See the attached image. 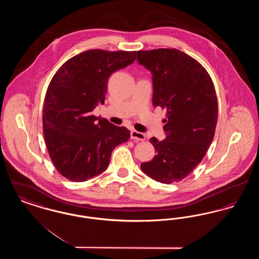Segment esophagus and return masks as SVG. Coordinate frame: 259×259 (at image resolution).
I'll return each mask as SVG.
<instances>
[{
	"instance_id": "obj_1",
	"label": "esophagus",
	"mask_w": 259,
	"mask_h": 259,
	"mask_svg": "<svg viewBox=\"0 0 259 259\" xmlns=\"http://www.w3.org/2000/svg\"><path fill=\"white\" fill-rule=\"evenodd\" d=\"M130 136H131L132 140H137V141H145L146 140L145 134H143L141 132H138L136 130H132L131 133H130Z\"/></svg>"
}]
</instances>
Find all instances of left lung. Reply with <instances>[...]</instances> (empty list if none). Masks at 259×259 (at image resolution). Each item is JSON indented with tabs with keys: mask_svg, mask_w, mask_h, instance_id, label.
Instances as JSON below:
<instances>
[{
	"mask_svg": "<svg viewBox=\"0 0 259 259\" xmlns=\"http://www.w3.org/2000/svg\"><path fill=\"white\" fill-rule=\"evenodd\" d=\"M137 60L152 74L154 107L167 110V137L149 140L156 155L141 169L162 184L181 182L204 158L214 136L218 100L212 80L197 60L176 49L139 50Z\"/></svg>",
	"mask_w": 259,
	"mask_h": 259,
	"instance_id": "left-lung-1",
	"label": "left lung"
}]
</instances>
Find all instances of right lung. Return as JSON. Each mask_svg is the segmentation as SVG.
I'll return each instance as SVG.
<instances>
[{"label": "right lung", "instance_id": "right-lung-1", "mask_svg": "<svg viewBox=\"0 0 259 259\" xmlns=\"http://www.w3.org/2000/svg\"><path fill=\"white\" fill-rule=\"evenodd\" d=\"M135 59L136 51L87 50L53 75L44 104V136L53 165L69 181L85 182L102 174L113 148L129 140L126 127L92 111L105 103L110 75Z\"/></svg>", "mask_w": 259, "mask_h": 259}]
</instances>
